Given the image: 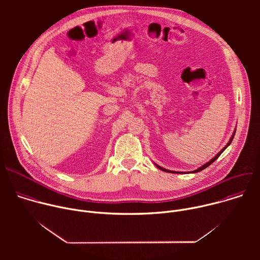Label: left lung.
Here are the masks:
<instances>
[{
  "label": "left lung",
  "instance_id": "obj_1",
  "mask_svg": "<svg viewBox=\"0 0 260 260\" xmlns=\"http://www.w3.org/2000/svg\"><path fill=\"white\" fill-rule=\"evenodd\" d=\"M236 129H237V127L235 128V131H234V133H233V135H232V137H231V139H230V141H229V143L223 147V148H222V149L212 158V159H210L208 162H206L205 165H203L202 167H200L199 169H197V170H194V171H192V172H189L190 174H194V173H198V172H201V171H203L204 169H206L207 167H209L211 164H213L220 155H221V153L222 152H223L225 149H226V148L231 145V143H232V141H233V139H234V137H235V134H236ZM154 165L159 169V170H161V171H164V172H167V173H173V174H186V172H176V171H170V170H167V169H165V168H162V167H160V166H158V165H156L155 162H154Z\"/></svg>",
  "mask_w": 260,
  "mask_h": 260
}]
</instances>
